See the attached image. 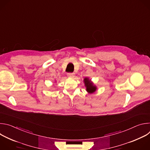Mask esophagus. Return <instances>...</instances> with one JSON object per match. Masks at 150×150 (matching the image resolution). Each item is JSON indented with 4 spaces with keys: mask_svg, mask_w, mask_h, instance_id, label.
<instances>
[{
    "mask_svg": "<svg viewBox=\"0 0 150 150\" xmlns=\"http://www.w3.org/2000/svg\"><path fill=\"white\" fill-rule=\"evenodd\" d=\"M67 75L70 78H74L75 76V73H68Z\"/></svg>",
    "mask_w": 150,
    "mask_h": 150,
    "instance_id": "1",
    "label": "esophagus"
}]
</instances>
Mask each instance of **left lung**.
I'll return each mask as SVG.
<instances>
[{"label":"left lung","instance_id":"left-lung-1","mask_svg":"<svg viewBox=\"0 0 150 150\" xmlns=\"http://www.w3.org/2000/svg\"><path fill=\"white\" fill-rule=\"evenodd\" d=\"M84 83L85 86L87 87V91L89 93H93L94 91H96V86L93 84L92 82H91L90 80H89V79L88 78H85L84 79Z\"/></svg>","mask_w":150,"mask_h":150}]
</instances>
